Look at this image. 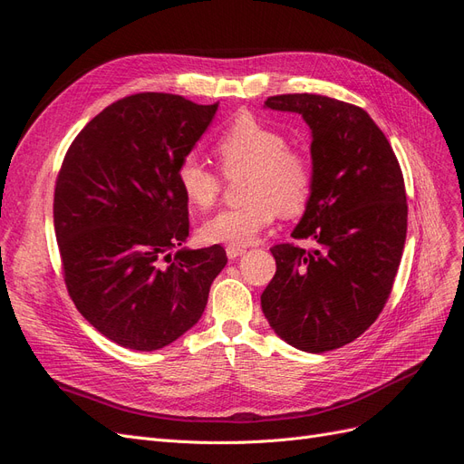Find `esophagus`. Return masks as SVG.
Here are the masks:
<instances>
[{
	"label": "esophagus",
	"mask_w": 464,
	"mask_h": 464,
	"mask_svg": "<svg viewBox=\"0 0 464 464\" xmlns=\"http://www.w3.org/2000/svg\"><path fill=\"white\" fill-rule=\"evenodd\" d=\"M244 254H246V247H237V246H228V247H227L228 259H236V257H240V256H244Z\"/></svg>",
	"instance_id": "obj_1"
}]
</instances>
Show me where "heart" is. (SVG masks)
I'll return each mask as SVG.
<instances>
[{
  "instance_id": "obj_1",
  "label": "heart",
  "mask_w": 464,
  "mask_h": 464,
  "mask_svg": "<svg viewBox=\"0 0 464 464\" xmlns=\"http://www.w3.org/2000/svg\"><path fill=\"white\" fill-rule=\"evenodd\" d=\"M286 147L283 133L251 116L234 120L220 133L215 154L228 176L247 170V201L210 217L201 227L205 242L244 247L269 227L278 210L285 215L300 213L312 195L314 172L304 154ZM176 178L193 208L213 207L220 193V176L199 157L188 154L181 159Z\"/></svg>"
}]
</instances>
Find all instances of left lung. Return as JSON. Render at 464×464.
<instances>
[{"mask_svg":"<svg viewBox=\"0 0 464 464\" xmlns=\"http://www.w3.org/2000/svg\"><path fill=\"white\" fill-rule=\"evenodd\" d=\"M265 108L300 114L312 131V195L294 244L271 249L276 273L261 294L271 329L304 353L341 348L382 314L406 240V193L387 137L358 106L280 94Z\"/></svg>","mask_w":464,"mask_h":464,"instance_id":"obj_1","label":"left lung"}]
</instances>
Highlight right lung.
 <instances>
[{
  "mask_svg": "<svg viewBox=\"0 0 464 464\" xmlns=\"http://www.w3.org/2000/svg\"><path fill=\"white\" fill-rule=\"evenodd\" d=\"M218 104L141 92L110 104L69 147L55 181L53 228L69 296L120 346L152 353L188 333L227 265L189 236L178 166Z\"/></svg>",
  "mask_w": 464,
  "mask_h": 464,
  "instance_id": "1",
  "label": "right lung"
}]
</instances>
